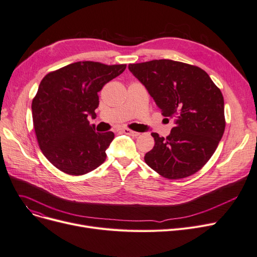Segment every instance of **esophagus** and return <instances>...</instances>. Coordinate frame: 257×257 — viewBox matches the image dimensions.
Returning a JSON list of instances; mask_svg holds the SVG:
<instances>
[{
    "label": "esophagus",
    "instance_id": "34e87169",
    "mask_svg": "<svg viewBox=\"0 0 257 257\" xmlns=\"http://www.w3.org/2000/svg\"><path fill=\"white\" fill-rule=\"evenodd\" d=\"M121 131L125 133V135H128V136H131V137H135V138H137V137H139L141 133H139V132H136V131H132V130H130V129H128V128H124V129H121Z\"/></svg>",
    "mask_w": 257,
    "mask_h": 257
}]
</instances>
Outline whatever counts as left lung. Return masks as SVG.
<instances>
[{
	"label": "left lung",
	"instance_id": "8db88e82",
	"mask_svg": "<svg viewBox=\"0 0 257 257\" xmlns=\"http://www.w3.org/2000/svg\"><path fill=\"white\" fill-rule=\"evenodd\" d=\"M167 117L175 118L170 135L151 133L154 147L145 155L151 169L170 180L202 169L215 152L225 131L224 97L206 71L172 60L129 64Z\"/></svg>",
	"mask_w": 257,
	"mask_h": 257
}]
</instances>
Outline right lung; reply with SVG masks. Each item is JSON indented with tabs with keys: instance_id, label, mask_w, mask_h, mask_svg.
I'll list each match as a JSON object with an SVG mask.
<instances>
[{
	"instance_id": "1",
	"label": "right lung",
	"mask_w": 257,
	"mask_h": 257,
	"mask_svg": "<svg viewBox=\"0 0 257 257\" xmlns=\"http://www.w3.org/2000/svg\"><path fill=\"white\" fill-rule=\"evenodd\" d=\"M126 69V65L76 62L44 76L32 99V119L46 159L70 175H83L106 160L113 132L98 133L89 124L95 117L97 92Z\"/></svg>"
}]
</instances>
